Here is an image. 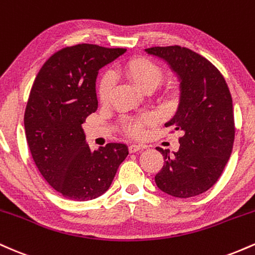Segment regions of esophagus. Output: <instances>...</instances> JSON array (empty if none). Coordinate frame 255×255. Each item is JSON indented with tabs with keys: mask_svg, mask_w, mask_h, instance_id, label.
<instances>
[{
	"mask_svg": "<svg viewBox=\"0 0 255 255\" xmlns=\"http://www.w3.org/2000/svg\"><path fill=\"white\" fill-rule=\"evenodd\" d=\"M142 148L141 145H129V147H128V150H129L130 153H135V152L140 151Z\"/></svg>",
	"mask_w": 255,
	"mask_h": 255,
	"instance_id": "esophagus-1",
	"label": "esophagus"
}]
</instances>
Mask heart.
<instances>
[{
	"label": "heart",
	"mask_w": 255,
	"mask_h": 255,
	"mask_svg": "<svg viewBox=\"0 0 255 255\" xmlns=\"http://www.w3.org/2000/svg\"><path fill=\"white\" fill-rule=\"evenodd\" d=\"M121 73L125 77L130 79L142 91L154 89L163 78L162 68L158 64L144 57L131 58L128 62H126L121 67ZM111 85H113V80H111L109 73L102 75L97 87L98 99L102 103H105L109 98ZM154 121H156V118L152 114H145L139 119L126 121L124 128L126 133H128L129 135L139 137L144 134L146 126L154 124Z\"/></svg>",
	"instance_id": "b5f03b06"
}]
</instances>
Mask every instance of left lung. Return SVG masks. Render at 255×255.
<instances>
[{"label": "left lung", "mask_w": 255, "mask_h": 255, "mask_svg": "<svg viewBox=\"0 0 255 255\" xmlns=\"http://www.w3.org/2000/svg\"><path fill=\"white\" fill-rule=\"evenodd\" d=\"M145 51L165 60L181 80L178 109L165 127L183 135L174 154L157 147L164 165L154 181L172 197H195L217 182L233 151L235 121L229 87L222 73L191 49L170 45Z\"/></svg>", "instance_id": "obj_1"}]
</instances>
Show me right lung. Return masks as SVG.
Wrapping results in <instances>:
<instances>
[{
	"instance_id": "right-lung-1",
	"label": "right lung",
	"mask_w": 255,
	"mask_h": 255,
	"mask_svg": "<svg viewBox=\"0 0 255 255\" xmlns=\"http://www.w3.org/2000/svg\"><path fill=\"white\" fill-rule=\"evenodd\" d=\"M125 51L96 44L67 46L45 61L32 85L24 116L26 140L38 170L64 198H98L127 157V146L119 142L92 151L81 127L98 108V71Z\"/></svg>"
}]
</instances>
